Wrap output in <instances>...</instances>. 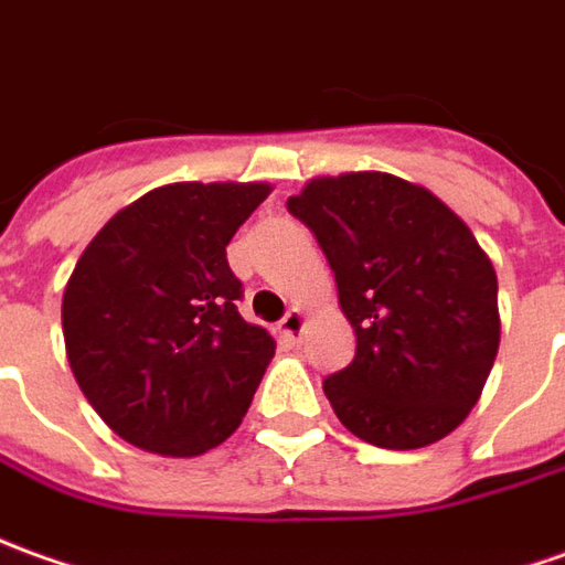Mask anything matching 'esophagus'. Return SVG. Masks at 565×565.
I'll list each match as a JSON object with an SVG mask.
<instances>
[{"mask_svg":"<svg viewBox=\"0 0 565 565\" xmlns=\"http://www.w3.org/2000/svg\"><path fill=\"white\" fill-rule=\"evenodd\" d=\"M302 328H306V312L302 309H290L278 321L275 333H278V340H281L284 347H294V343H299V337H302Z\"/></svg>","mask_w":565,"mask_h":565,"instance_id":"obj_1","label":"esophagus"}]
</instances>
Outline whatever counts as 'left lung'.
Instances as JSON below:
<instances>
[{"label": "left lung", "mask_w": 565, "mask_h": 565, "mask_svg": "<svg viewBox=\"0 0 565 565\" xmlns=\"http://www.w3.org/2000/svg\"><path fill=\"white\" fill-rule=\"evenodd\" d=\"M318 237L355 331V359L324 380L340 424L412 451L470 414L498 343V275L467 222L390 172L321 175L287 201Z\"/></svg>", "instance_id": "8db88e82"}]
</instances>
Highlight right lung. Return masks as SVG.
Returning <instances> with one entry per match:
<instances>
[{
	"label": "right lung",
	"mask_w": 565,
	"mask_h": 565,
	"mask_svg": "<svg viewBox=\"0 0 565 565\" xmlns=\"http://www.w3.org/2000/svg\"><path fill=\"white\" fill-rule=\"evenodd\" d=\"M266 182H175L89 241L61 302L67 362L107 427L163 458H198L241 427L275 355L244 321L225 247Z\"/></svg>",
	"instance_id": "add662e5"
}]
</instances>
